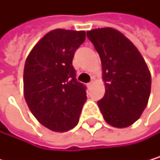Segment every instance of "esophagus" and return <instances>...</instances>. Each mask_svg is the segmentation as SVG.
Masks as SVG:
<instances>
[{"instance_id": "obj_1", "label": "esophagus", "mask_w": 160, "mask_h": 160, "mask_svg": "<svg viewBox=\"0 0 160 160\" xmlns=\"http://www.w3.org/2000/svg\"><path fill=\"white\" fill-rule=\"evenodd\" d=\"M94 84V82L93 81H91L88 84H87V86H88V88H90V87H92V85H93Z\"/></svg>"}]
</instances>
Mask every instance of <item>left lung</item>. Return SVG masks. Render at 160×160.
<instances>
[{
	"label": "left lung",
	"instance_id": "left-lung-1",
	"mask_svg": "<svg viewBox=\"0 0 160 160\" xmlns=\"http://www.w3.org/2000/svg\"><path fill=\"white\" fill-rule=\"evenodd\" d=\"M98 52L106 84L98 106L108 124L127 128L140 118L149 101L152 78L139 51L123 33L112 28L86 32Z\"/></svg>",
	"mask_w": 160,
	"mask_h": 160
}]
</instances>
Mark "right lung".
<instances>
[{
	"label": "right lung",
	"mask_w": 160,
	"mask_h": 160,
	"mask_svg": "<svg viewBox=\"0 0 160 160\" xmlns=\"http://www.w3.org/2000/svg\"><path fill=\"white\" fill-rule=\"evenodd\" d=\"M85 32L58 28L30 51L24 68V95L34 117L53 132L75 128L87 99L86 86L76 78L72 61Z\"/></svg>",
	"instance_id": "obj_1"
}]
</instances>
